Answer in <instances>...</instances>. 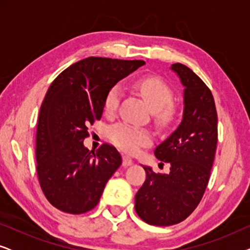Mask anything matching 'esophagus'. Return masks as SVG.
Masks as SVG:
<instances>
[{
  "instance_id": "34e87169",
  "label": "esophagus",
  "mask_w": 250,
  "mask_h": 250,
  "mask_svg": "<svg viewBox=\"0 0 250 250\" xmlns=\"http://www.w3.org/2000/svg\"><path fill=\"white\" fill-rule=\"evenodd\" d=\"M132 164H133V159L131 158V157H128L126 155L123 156V165H124V166H131Z\"/></svg>"
}]
</instances>
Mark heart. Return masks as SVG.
<instances>
[{"label":"heart","mask_w":250,"mask_h":250,"mask_svg":"<svg viewBox=\"0 0 250 250\" xmlns=\"http://www.w3.org/2000/svg\"><path fill=\"white\" fill-rule=\"evenodd\" d=\"M136 90L152 111L153 118L159 125L167 126L176 117V107L172 104L173 90L166 82L157 77H143L135 84ZM121 86L115 85L105 95L104 112L114 115L121 101ZM110 140L116 146L127 152H136L141 146H148L152 136L148 129L140 128L126 123H118L110 129Z\"/></svg>","instance_id":"heart-1"}]
</instances>
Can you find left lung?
<instances>
[{"instance_id":"1","label":"left lung","mask_w":250,"mask_h":250,"mask_svg":"<svg viewBox=\"0 0 250 250\" xmlns=\"http://www.w3.org/2000/svg\"><path fill=\"white\" fill-rule=\"evenodd\" d=\"M184 86L181 124L157 146L160 162L170 164L168 174L143 166L146 177L135 194V210L142 221L168 227L186 220L199 205L209 181L217 145V112L206 84L190 68L173 63Z\"/></svg>"}]
</instances>
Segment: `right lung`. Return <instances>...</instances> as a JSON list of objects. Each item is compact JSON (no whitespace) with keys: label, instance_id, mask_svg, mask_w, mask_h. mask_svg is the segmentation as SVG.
Listing matches in <instances>:
<instances>
[{"label":"right lung","instance_id":"obj_1","mask_svg":"<svg viewBox=\"0 0 250 250\" xmlns=\"http://www.w3.org/2000/svg\"><path fill=\"white\" fill-rule=\"evenodd\" d=\"M143 60L90 57L64 69L50 85L41 105L36 131V169L49 203L61 211L83 214L97 206L122 157L104 143L84 146L87 127L101 119L109 90Z\"/></svg>","mask_w":250,"mask_h":250}]
</instances>
